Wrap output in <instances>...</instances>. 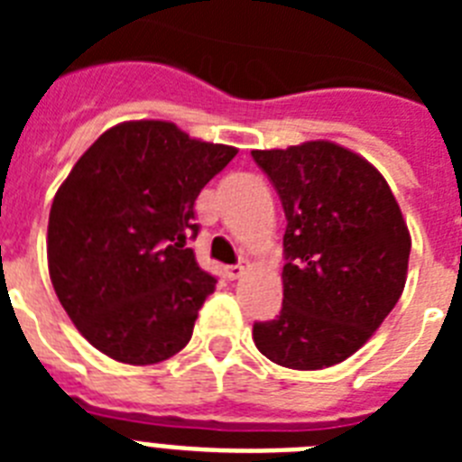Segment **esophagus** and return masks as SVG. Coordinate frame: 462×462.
I'll list each match as a JSON object with an SVG mask.
<instances>
[{"instance_id":"1","label":"esophagus","mask_w":462,"mask_h":462,"mask_svg":"<svg viewBox=\"0 0 462 462\" xmlns=\"http://www.w3.org/2000/svg\"><path fill=\"white\" fill-rule=\"evenodd\" d=\"M224 273H226L228 280H238V277L245 273V266H243V263H236V266H226V268H224Z\"/></svg>"}]
</instances>
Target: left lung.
<instances>
[{"mask_svg":"<svg viewBox=\"0 0 462 462\" xmlns=\"http://www.w3.org/2000/svg\"><path fill=\"white\" fill-rule=\"evenodd\" d=\"M280 194L282 310L256 321L254 345L277 365L321 370L370 340L405 289L411 238L370 162L330 141L252 150Z\"/></svg>","mask_w":462,"mask_h":462,"instance_id":"obj_1","label":"left lung"}]
</instances>
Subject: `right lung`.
I'll list each match as a JSON object with an SVG mask.
<instances>
[{"label":"right lung","mask_w":462,"mask_h":462,"mask_svg":"<svg viewBox=\"0 0 462 462\" xmlns=\"http://www.w3.org/2000/svg\"><path fill=\"white\" fill-rule=\"evenodd\" d=\"M236 152L173 122H122L57 189L48 271L62 308L101 354L150 365L191 340L217 284L187 247L199 234L194 203Z\"/></svg>","instance_id":"add662e5"}]
</instances>
